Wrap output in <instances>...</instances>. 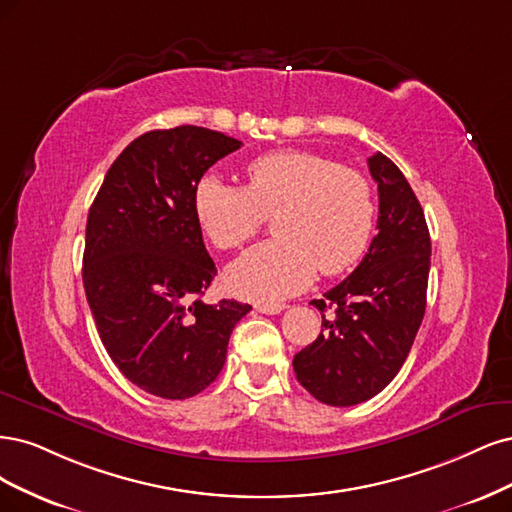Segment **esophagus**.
I'll use <instances>...</instances> for the list:
<instances>
[{
    "instance_id": "obj_1",
    "label": "esophagus",
    "mask_w": 512,
    "mask_h": 512,
    "mask_svg": "<svg viewBox=\"0 0 512 512\" xmlns=\"http://www.w3.org/2000/svg\"><path fill=\"white\" fill-rule=\"evenodd\" d=\"M285 308V304H255V310L263 312V315H278V312H283Z\"/></svg>"
}]
</instances>
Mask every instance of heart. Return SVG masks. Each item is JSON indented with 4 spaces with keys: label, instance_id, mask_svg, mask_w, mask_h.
I'll list each match as a JSON object with an SVG mask.
<instances>
[{
    "label": "heart",
    "instance_id": "b5f03b06",
    "mask_svg": "<svg viewBox=\"0 0 512 512\" xmlns=\"http://www.w3.org/2000/svg\"><path fill=\"white\" fill-rule=\"evenodd\" d=\"M246 187L217 174L197 180L195 217L210 242L232 251L274 217L276 240L238 257L225 283L240 298L278 302L317 274H340L364 257L376 204L364 174L306 151H276L244 168Z\"/></svg>",
    "mask_w": 512,
    "mask_h": 512
}]
</instances>
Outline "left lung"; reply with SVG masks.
I'll use <instances>...</instances> for the list:
<instances>
[{
    "instance_id": "1",
    "label": "left lung",
    "mask_w": 512,
    "mask_h": 512,
    "mask_svg": "<svg viewBox=\"0 0 512 512\" xmlns=\"http://www.w3.org/2000/svg\"><path fill=\"white\" fill-rule=\"evenodd\" d=\"M378 185V234L340 285L310 304L325 319L319 338L293 357L300 385L323 404L355 406L400 372L425 315L432 240L408 180L383 153L368 159Z\"/></svg>"
}]
</instances>
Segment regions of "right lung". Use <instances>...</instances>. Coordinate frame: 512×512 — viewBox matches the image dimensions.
<instances>
[{
  "label": "right lung",
  "mask_w": 512,
  "mask_h": 512,
  "mask_svg": "<svg viewBox=\"0 0 512 512\" xmlns=\"http://www.w3.org/2000/svg\"><path fill=\"white\" fill-rule=\"evenodd\" d=\"M240 140L206 127L153 129L112 163L87 219L82 283L110 359L131 383L185 400L219 376L249 304L202 302L217 268L193 191Z\"/></svg>",
  "instance_id": "1"
}]
</instances>
